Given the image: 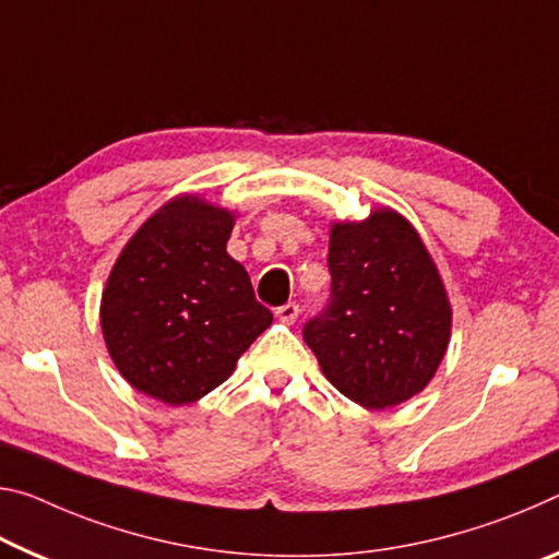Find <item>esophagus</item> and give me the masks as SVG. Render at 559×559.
Instances as JSON below:
<instances>
[{
  "instance_id": "obj_1",
  "label": "esophagus",
  "mask_w": 559,
  "mask_h": 559,
  "mask_svg": "<svg viewBox=\"0 0 559 559\" xmlns=\"http://www.w3.org/2000/svg\"><path fill=\"white\" fill-rule=\"evenodd\" d=\"M298 311H300L298 304H283L276 308V318L281 323H296Z\"/></svg>"
}]
</instances>
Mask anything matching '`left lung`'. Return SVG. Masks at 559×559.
Instances as JSON below:
<instances>
[{
	"label": "left lung",
	"instance_id": "left-lung-1",
	"mask_svg": "<svg viewBox=\"0 0 559 559\" xmlns=\"http://www.w3.org/2000/svg\"><path fill=\"white\" fill-rule=\"evenodd\" d=\"M331 298L304 325L325 378L366 407L420 393L450 341V304L420 236L395 211L335 224L328 246Z\"/></svg>",
	"mask_w": 559,
	"mask_h": 559
}]
</instances>
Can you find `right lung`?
<instances>
[{
  "instance_id": "add662e5",
  "label": "right lung",
  "mask_w": 559,
  "mask_h": 559,
  "mask_svg": "<svg viewBox=\"0 0 559 559\" xmlns=\"http://www.w3.org/2000/svg\"><path fill=\"white\" fill-rule=\"evenodd\" d=\"M231 228L228 211L181 197L121 251L102 298V331L136 391L168 405L199 401L271 325L246 269L226 253Z\"/></svg>"
}]
</instances>
